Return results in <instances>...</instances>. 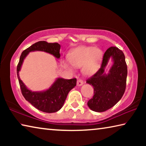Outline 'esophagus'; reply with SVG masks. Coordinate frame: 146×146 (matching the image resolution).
<instances>
[{"mask_svg":"<svg viewBox=\"0 0 146 146\" xmlns=\"http://www.w3.org/2000/svg\"><path fill=\"white\" fill-rule=\"evenodd\" d=\"M83 84H84L83 81L81 80V79H78V80H77V82H76V85H77V86H78L79 87V86H82Z\"/></svg>","mask_w":146,"mask_h":146,"instance_id":"obj_1","label":"esophagus"}]
</instances>
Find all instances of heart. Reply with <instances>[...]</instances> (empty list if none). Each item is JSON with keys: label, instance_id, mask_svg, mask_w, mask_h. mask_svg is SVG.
I'll return each instance as SVG.
<instances>
[{"label": "heart", "instance_id": "heart-1", "mask_svg": "<svg viewBox=\"0 0 146 146\" xmlns=\"http://www.w3.org/2000/svg\"><path fill=\"white\" fill-rule=\"evenodd\" d=\"M103 58V52L100 48L92 46H82L73 49L68 55L69 62L73 67H82V73L86 76L94 75L100 69ZM64 68L73 71L70 64L63 62Z\"/></svg>", "mask_w": 146, "mask_h": 146}]
</instances>
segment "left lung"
<instances>
[{
  "mask_svg": "<svg viewBox=\"0 0 146 146\" xmlns=\"http://www.w3.org/2000/svg\"><path fill=\"white\" fill-rule=\"evenodd\" d=\"M110 60L112 66L106 72ZM127 68L124 54L117 47H111L104 53L101 67L95 75L86 80L93 86L94 95L88 102L93 111L103 112L114 106L125 92Z\"/></svg>",
  "mask_w": 146,
  "mask_h": 146,
  "instance_id": "obj_1",
  "label": "left lung"
}]
</instances>
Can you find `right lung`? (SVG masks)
<instances>
[{
    "mask_svg": "<svg viewBox=\"0 0 146 146\" xmlns=\"http://www.w3.org/2000/svg\"><path fill=\"white\" fill-rule=\"evenodd\" d=\"M60 45L58 43H48L46 41L37 42L22 53L17 66V77L22 94L27 101L42 112L51 113L60 110L62 108L68 93L76 86V79H64L58 77L56 78L47 90L41 91H32L21 80L19 71L21 70L24 59L30 52L44 51L59 59L60 57Z\"/></svg>",
    "mask_w": 146,
    "mask_h": 146,
    "instance_id": "obj_1",
    "label": "right lung"
}]
</instances>
